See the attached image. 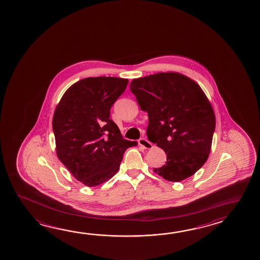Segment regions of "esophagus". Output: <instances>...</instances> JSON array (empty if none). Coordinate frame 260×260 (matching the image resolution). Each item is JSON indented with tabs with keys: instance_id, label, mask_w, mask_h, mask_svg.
<instances>
[{
	"instance_id": "1",
	"label": "esophagus",
	"mask_w": 260,
	"mask_h": 260,
	"mask_svg": "<svg viewBox=\"0 0 260 260\" xmlns=\"http://www.w3.org/2000/svg\"><path fill=\"white\" fill-rule=\"evenodd\" d=\"M138 144H139L140 146H142L143 148H146V149L152 148V144L149 142L148 139H146V138H140V139L138 140Z\"/></svg>"
}]
</instances>
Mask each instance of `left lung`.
<instances>
[{
	"label": "left lung",
	"mask_w": 260,
	"mask_h": 260,
	"mask_svg": "<svg viewBox=\"0 0 260 260\" xmlns=\"http://www.w3.org/2000/svg\"><path fill=\"white\" fill-rule=\"evenodd\" d=\"M130 90L148 112L147 136L167 154L162 178L180 182L197 173L209 158L216 119L199 84L179 73H158L134 79Z\"/></svg>",
	"instance_id": "8db88e82"
}]
</instances>
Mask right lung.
<instances>
[{
  "mask_svg": "<svg viewBox=\"0 0 260 260\" xmlns=\"http://www.w3.org/2000/svg\"><path fill=\"white\" fill-rule=\"evenodd\" d=\"M128 79L87 77L67 89L52 119L57 157L75 178L97 186L117 173L123 153L137 141L122 138L111 108Z\"/></svg>",
  "mask_w": 260,
  "mask_h": 260,
  "instance_id": "right-lung-1",
  "label": "right lung"
}]
</instances>
